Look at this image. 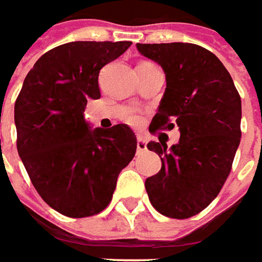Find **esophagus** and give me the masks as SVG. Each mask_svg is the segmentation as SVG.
I'll return each mask as SVG.
<instances>
[{
    "instance_id": "1",
    "label": "esophagus",
    "mask_w": 262,
    "mask_h": 262,
    "mask_svg": "<svg viewBox=\"0 0 262 262\" xmlns=\"http://www.w3.org/2000/svg\"><path fill=\"white\" fill-rule=\"evenodd\" d=\"M137 149H138V154L141 152H144L146 149V142H145V138H142V137H138L137 138Z\"/></svg>"
}]
</instances>
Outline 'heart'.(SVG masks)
Wrapping results in <instances>:
<instances>
[{
	"instance_id": "1",
	"label": "heart",
	"mask_w": 262,
	"mask_h": 262,
	"mask_svg": "<svg viewBox=\"0 0 262 262\" xmlns=\"http://www.w3.org/2000/svg\"><path fill=\"white\" fill-rule=\"evenodd\" d=\"M125 121L128 124H131V125H140L141 124V116L138 113H135V111H129L125 114Z\"/></svg>"
}]
</instances>
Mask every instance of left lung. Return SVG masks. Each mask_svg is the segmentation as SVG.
<instances>
[{
  "instance_id": "obj_1",
  "label": "left lung",
  "mask_w": 262,
  "mask_h": 262,
  "mask_svg": "<svg viewBox=\"0 0 262 262\" xmlns=\"http://www.w3.org/2000/svg\"><path fill=\"white\" fill-rule=\"evenodd\" d=\"M141 55L164 69L166 89L149 133L179 127L168 148L148 142L162 168L145 181L161 214L189 219L210 205L229 176L241 138V98L231 76L210 51L194 43H137Z\"/></svg>"
}]
</instances>
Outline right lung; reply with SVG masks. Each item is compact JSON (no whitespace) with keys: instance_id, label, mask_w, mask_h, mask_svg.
<instances>
[{"instance_id":"1","label":"right lung","mask_w":262,"mask_h":262,"mask_svg":"<svg viewBox=\"0 0 262 262\" xmlns=\"http://www.w3.org/2000/svg\"><path fill=\"white\" fill-rule=\"evenodd\" d=\"M131 42H69L39 57L15 101L16 148L32 185L52 209L89 217L113 199L137 151L127 124L92 129L87 101L101 97L100 70Z\"/></svg>"}]
</instances>
